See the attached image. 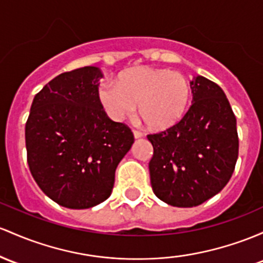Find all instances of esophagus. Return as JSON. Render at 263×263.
Instances as JSON below:
<instances>
[{
	"instance_id": "esophagus-1",
	"label": "esophagus",
	"mask_w": 263,
	"mask_h": 263,
	"mask_svg": "<svg viewBox=\"0 0 263 263\" xmlns=\"http://www.w3.org/2000/svg\"><path fill=\"white\" fill-rule=\"evenodd\" d=\"M142 136H143V135L141 134L140 131H136V129H134V137L135 138H141Z\"/></svg>"
}]
</instances>
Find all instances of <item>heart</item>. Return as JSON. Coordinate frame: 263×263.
Returning a JSON list of instances; mask_svg holds the SVG:
<instances>
[{"label":"heart","mask_w":263,"mask_h":263,"mask_svg":"<svg viewBox=\"0 0 263 263\" xmlns=\"http://www.w3.org/2000/svg\"><path fill=\"white\" fill-rule=\"evenodd\" d=\"M191 88L186 77L176 71L138 66L118 76L116 83L103 82L99 100L107 116L122 122L137 112L145 125L163 131L180 122L189 107Z\"/></svg>","instance_id":"obj_1"}]
</instances>
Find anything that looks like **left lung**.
Here are the masks:
<instances>
[{
  "label": "left lung",
  "instance_id": "1",
  "mask_svg": "<svg viewBox=\"0 0 263 263\" xmlns=\"http://www.w3.org/2000/svg\"><path fill=\"white\" fill-rule=\"evenodd\" d=\"M192 105L182 120L148 135L154 193L175 207H193L226 186L238 157L236 117L222 88L203 76L191 81Z\"/></svg>",
  "mask_w": 263,
  "mask_h": 263
}]
</instances>
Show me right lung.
I'll use <instances>...</instances> for the list:
<instances>
[{
	"label": "right lung",
	"instance_id": "add662e5",
	"mask_svg": "<svg viewBox=\"0 0 263 263\" xmlns=\"http://www.w3.org/2000/svg\"><path fill=\"white\" fill-rule=\"evenodd\" d=\"M101 79L95 66L59 74L34 96L26 122L31 175L46 196L67 209L107 200L117 164L135 141L128 127L103 111Z\"/></svg>",
	"mask_w": 263,
	"mask_h": 263
}]
</instances>
